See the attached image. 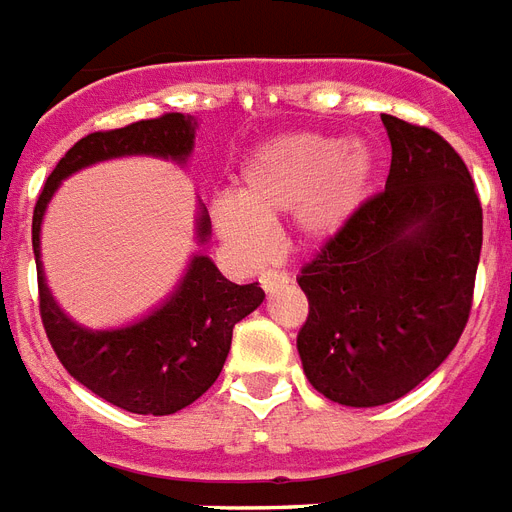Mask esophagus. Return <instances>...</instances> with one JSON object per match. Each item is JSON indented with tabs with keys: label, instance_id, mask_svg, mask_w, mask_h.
<instances>
[{
	"label": "esophagus",
	"instance_id": "34e87169",
	"mask_svg": "<svg viewBox=\"0 0 512 512\" xmlns=\"http://www.w3.org/2000/svg\"><path fill=\"white\" fill-rule=\"evenodd\" d=\"M261 288L267 290V293H275L277 288H285L290 282V275L285 269H267V272H261Z\"/></svg>",
	"mask_w": 512,
	"mask_h": 512
}]
</instances>
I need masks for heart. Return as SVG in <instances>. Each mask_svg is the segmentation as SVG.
Listing matches in <instances>:
<instances>
[{"label": "heart", "instance_id": "b5f03b06", "mask_svg": "<svg viewBox=\"0 0 512 512\" xmlns=\"http://www.w3.org/2000/svg\"><path fill=\"white\" fill-rule=\"evenodd\" d=\"M370 179L372 158L362 145L325 134H285L253 150L237 177V198L214 200V224L248 259L269 251L264 224L290 214L306 240L322 243L357 214Z\"/></svg>", "mask_w": 512, "mask_h": 512}]
</instances>
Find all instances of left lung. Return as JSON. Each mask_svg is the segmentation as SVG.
I'll list each match as a JSON object with an SVG mask.
<instances>
[{
	"instance_id": "left-lung-1",
	"label": "left lung",
	"mask_w": 512,
	"mask_h": 512,
	"mask_svg": "<svg viewBox=\"0 0 512 512\" xmlns=\"http://www.w3.org/2000/svg\"><path fill=\"white\" fill-rule=\"evenodd\" d=\"M386 190L304 264L306 378L330 402L402 399L455 349L473 306L484 214L465 161L441 134L380 116Z\"/></svg>"
}]
</instances>
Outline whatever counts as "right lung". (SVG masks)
Returning <instances> with one entry per match:
<instances>
[{"label": "right lung", "instance_id": "right-lung-1", "mask_svg": "<svg viewBox=\"0 0 512 512\" xmlns=\"http://www.w3.org/2000/svg\"><path fill=\"white\" fill-rule=\"evenodd\" d=\"M195 116L163 113L137 124L92 132L60 158L36 200L31 243L39 277V312L63 367L105 402L134 415H174L214 386L230 354L232 327L264 301L259 282L235 285L208 256L195 253L177 290L140 322L116 330H89L63 314L49 293L42 269V219L65 177L84 166L155 155L185 163L195 145ZM211 235L208 211L200 206L198 243Z\"/></svg>", "mask_w": 512, "mask_h": 512}]
</instances>
